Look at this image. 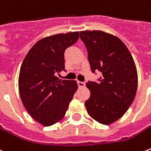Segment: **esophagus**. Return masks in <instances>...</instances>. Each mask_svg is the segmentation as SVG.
<instances>
[{"label": "esophagus", "mask_w": 151, "mask_h": 151, "mask_svg": "<svg viewBox=\"0 0 151 151\" xmlns=\"http://www.w3.org/2000/svg\"><path fill=\"white\" fill-rule=\"evenodd\" d=\"M78 86L80 87V88H84L85 86H86V84L85 82H82V81H78Z\"/></svg>", "instance_id": "obj_1"}]
</instances>
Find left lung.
Here are the masks:
<instances>
[{
    "instance_id": "1",
    "label": "left lung",
    "mask_w": 151,
    "mask_h": 151,
    "mask_svg": "<svg viewBox=\"0 0 151 151\" xmlns=\"http://www.w3.org/2000/svg\"><path fill=\"white\" fill-rule=\"evenodd\" d=\"M88 51L93 73L100 71L98 82L88 81L90 97L87 112L100 124L109 125L124 116L134 101L138 74L134 59L126 45L113 35L102 31L80 32Z\"/></svg>"
}]
</instances>
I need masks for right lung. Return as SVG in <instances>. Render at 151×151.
Returning <instances> with one entry per match:
<instances>
[{
  "instance_id": "right-lung-1",
  "label": "right lung",
  "mask_w": 151,
  "mask_h": 151,
  "mask_svg": "<svg viewBox=\"0 0 151 151\" xmlns=\"http://www.w3.org/2000/svg\"><path fill=\"white\" fill-rule=\"evenodd\" d=\"M78 38V32L43 38L23 61L18 81L20 98L30 116L45 127L65 116L78 89L76 81L61 80L56 73L65 70L64 52Z\"/></svg>"
}]
</instances>
